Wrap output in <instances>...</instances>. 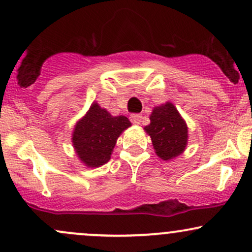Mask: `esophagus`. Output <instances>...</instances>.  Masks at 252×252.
Returning a JSON list of instances; mask_svg holds the SVG:
<instances>
[{
	"label": "esophagus",
	"mask_w": 252,
	"mask_h": 252,
	"mask_svg": "<svg viewBox=\"0 0 252 252\" xmlns=\"http://www.w3.org/2000/svg\"><path fill=\"white\" fill-rule=\"evenodd\" d=\"M130 121H131V123L134 124H140L142 122V116L138 114H132L131 116H130Z\"/></svg>",
	"instance_id": "34e87169"
}]
</instances>
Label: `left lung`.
<instances>
[{
  "label": "left lung",
  "instance_id": "1",
  "mask_svg": "<svg viewBox=\"0 0 252 252\" xmlns=\"http://www.w3.org/2000/svg\"><path fill=\"white\" fill-rule=\"evenodd\" d=\"M150 124L144 126L150 136L156 155L162 160H172L186 148L189 129L186 122L170 102L156 106L150 115Z\"/></svg>",
  "mask_w": 252,
  "mask_h": 252
}]
</instances>
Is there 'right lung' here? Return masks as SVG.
Returning <instances> with one entry per match:
<instances>
[{"label": "right lung", "mask_w": 252, "mask_h": 252, "mask_svg": "<svg viewBox=\"0 0 252 252\" xmlns=\"http://www.w3.org/2000/svg\"><path fill=\"white\" fill-rule=\"evenodd\" d=\"M131 126L126 116H111L97 103L78 121L72 134L76 154L86 167H99L111 158L117 138Z\"/></svg>", "instance_id": "right-lung-1"}]
</instances>
